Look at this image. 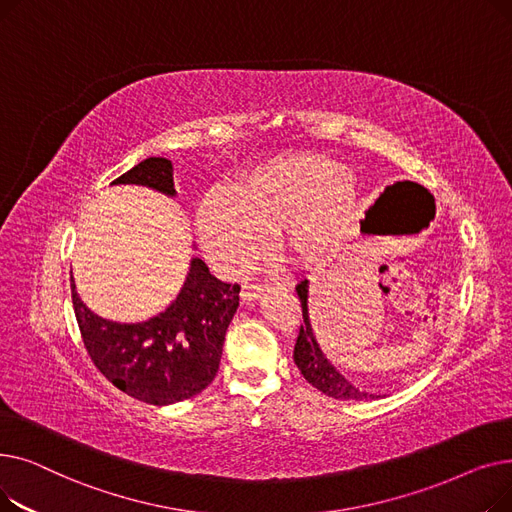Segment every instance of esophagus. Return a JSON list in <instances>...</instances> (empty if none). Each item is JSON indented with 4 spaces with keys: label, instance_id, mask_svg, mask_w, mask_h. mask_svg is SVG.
Returning a JSON list of instances; mask_svg holds the SVG:
<instances>
[{
    "label": "esophagus",
    "instance_id": "1",
    "mask_svg": "<svg viewBox=\"0 0 512 512\" xmlns=\"http://www.w3.org/2000/svg\"><path fill=\"white\" fill-rule=\"evenodd\" d=\"M265 288H267L265 284H245L242 286L240 297H242V301H255Z\"/></svg>",
    "mask_w": 512,
    "mask_h": 512
}]
</instances>
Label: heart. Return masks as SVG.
Masks as SVG:
<instances>
[{
    "mask_svg": "<svg viewBox=\"0 0 512 512\" xmlns=\"http://www.w3.org/2000/svg\"><path fill=\"white\" fill-rule=\"evenodd\" d=\"M357 209V186L340 164L319 155H280L242 172L230 188H213L197 213L209 259L238 274L259 259L267 238L297 259H313Z\"/></svg>",
    "mask_w": 512,
    "mask_h": 512,
    "instance_id": "b5f03b06",
    "label": "heart"
}]
</instances>
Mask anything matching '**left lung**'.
I'll return each instance as SVG.
<instances>
[{"instance_id": "obj_1", "label": "left lung", "mask_w": 512, "mask_h": 512, "mask_svg": "<svg viewBox=\"0 0 512 512\" xmlns=\"http://www.w3.org/2000/svg\"><path fill=\"white\" fill-rule=\"evenodd\" d=\"M297 294L301 299L303 307V324L299 330L297 344H294V363L301 369L303 378L317 388L319 392H324L326 396L338 398V400H367V398H378V394H369L365 390H359L348 382L344 375L326 359V355L321 353V348L315 340L313 328H311V319H309V307H307V294H309V282L303 280L297 284Z\"/></svg>"}]
</instances>
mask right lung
Wrapping results in <instances>:
<instances>
[{
  "label": "right lung",
  "mask_w": 512,
  "mask_h": 512,
  "mask_svg": "<svg viewBox=\"0 0 512 512\" xmlns=\"http://www.w3.org/2000/svg\"><path fill=\"white\" fill-rule=\"evenodd\" d=\"M172 172L170 159L149 157L112 184H141L174 197ZM70 288L91 361L124 394L164 407L199 394L213 382L240 286L211 276L199 257L191 259L176 301L141 324H118L95 315L80 301L74 280Z\"/></svg>",
  "instance_id": "right-lung-1"
}]
</instances>
